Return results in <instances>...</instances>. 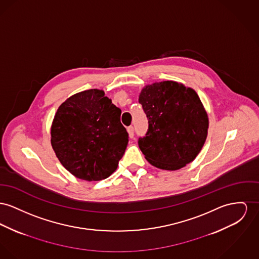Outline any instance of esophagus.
<instances>
[{
	"mask_svg": "<svg viewBox=\"0 0 259 259\" xmlns=\"http://www.w3.org/2000/svg\"><path fill=\"white\" fill-rule=\"evenodd\" d=\"M126 130H127V133H128L130 138H134V137H135V130H134V126L131 125V126H128Z\"/></svg>",
	"mask_w": 259,
	"mask_h": 259,
	"instance_id": "34e87169",
	"label": "esophagus"
}]
</instances>
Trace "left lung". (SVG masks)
Masks as SVG:
<instances>
[{
  "instance_id": "obj_1",
  "label": "left lung",
  "mask_w": 259,
  "mask_h": 259,
  "mask_svg": "<svg viewBox=\"0 0 259 259\" xmlns=\"http://www.w3.org/2000/svg\"><path fill=\"white\" fill-rule=\"evenodd\" d=\"M148 130L138 138L145 159L162 170L185 167L200 152L207 138L208 116L197 93L167 80L146 85L139 95Z\"/></svg>"
}]
</instances>
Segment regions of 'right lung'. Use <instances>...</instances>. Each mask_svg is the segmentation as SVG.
<instances>
[{"mask_svg": "<svg viewBox=\"0 0 259 259\" xmlns=\"http://www.w3.org/2000/svg\"><path fill=\"white\" fill-rule=\"evenodd\" d=\"M121 114L103 90L89 89L67 99L51 127V144L62 165L88 182L111 176L128 142Z\"/></svg>", "mask_w": 259, "mask_h": 259, "instance_id": "1", "label": "right lung"}]
</instances>
